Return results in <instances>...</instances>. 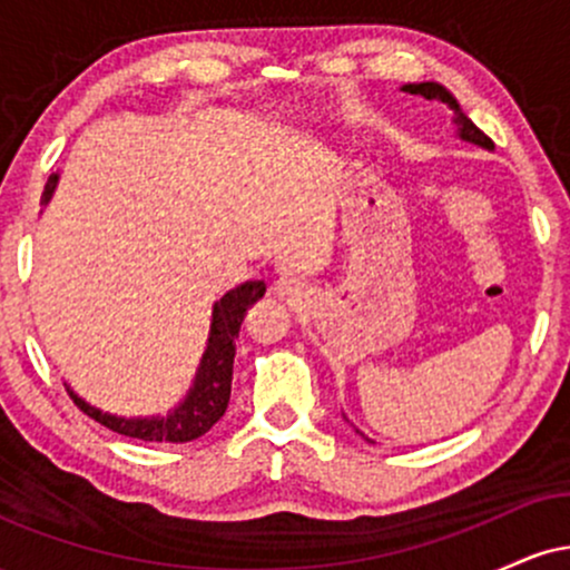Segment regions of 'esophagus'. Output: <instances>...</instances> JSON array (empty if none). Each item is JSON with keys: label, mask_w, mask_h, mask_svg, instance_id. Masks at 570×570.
Listing matches in <instances>:
<instances>
[{"label": "esophagus", "mask_w": 570, "mask_h": 570, "mask_svg": "<svg viewBox=\"0 0 570 570\" xmlns=\"http://www.w3.org/2000/svg\"><path fill=\"white\" fill-rule=\"evenodd\" d=\"M273 292L278 294V297H297L299 294V281L297 278H278L276 286H273Z\"/></svg>", "instance_id": "obj_1"}]
</instances>
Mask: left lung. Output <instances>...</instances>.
<instances>
[{"mask_svg": "<svg viewBox=\"0 0 570 570\" xmlns=\"http://www.w3.org/2000/svg\"><path fill=\"white\" fill-rule=\"evenodd\" d=\"M402 90H404V94L429 98V101H442V104H448V107L455 112L453 120H455V126H458V136H461L463 141L476 144V147H482V149H493V141H490L488 136L482 134V130L476 128L474 122L469 120V117L461 112V107H458L455 96L450 94V90L444 88V85H440V82H410V85H402Z\"/></svg>", "mask_w": 570, "mask_h": 570, "instance_id": "obj_1", "label": "left lung"}]
</instances>
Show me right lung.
Wrapping results in <instances>:
<instances>
[{
    "label": "right lung",
    "instance_id": "1",
    "mask_svg": "<svg viewBox=\"0 0 570 570\" xmlns=\"http://www.w3.org/2000/svg\"><path fill=\"white\" fill-rule=\"evenodd\" d=\"M58 185V174L50 176L45 187V203L50 200ZM265 294V281H246L235 286L225 297L214 303L212 311V332H208L206 351H203L200 367L195 372L193 389L181 399L168 415L153 417H120L112 412H101L94 404H88L75 391L69 389V396L85 415L117 431L122 436H134L144 442H193L206 434L214 423L225 415L227 402H230L233 389V358H235V337H238L240 324H244L246 311Z\"/></svg>",
    "mask_w": 570,
    "mask_h": 570
}]
</instances>
